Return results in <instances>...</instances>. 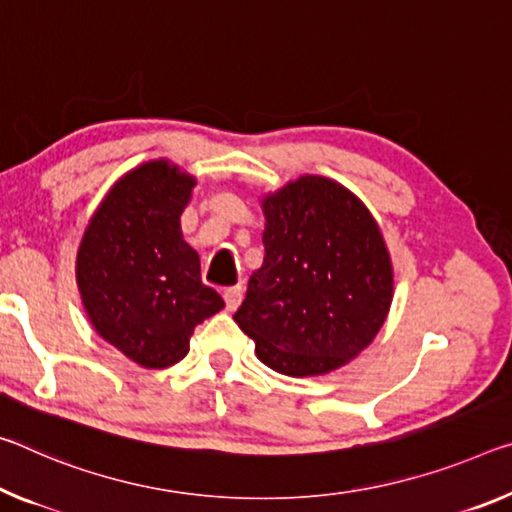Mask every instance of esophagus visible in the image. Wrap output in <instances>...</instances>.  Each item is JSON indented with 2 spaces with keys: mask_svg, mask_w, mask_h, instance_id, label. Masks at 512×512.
<instances>
[{
  "mask_svg": "<svg viewBox=\"0 0 512 512\" xmlns=\"http://www.w3.org/2000/svg\"><path fill=\"white\" fill-rule=\"evenodd\" d=\"M223 298H225V307L227 310H237L239 307V303H241V298H243V289L237 285V287H227L225 291H223Z\"/></svg>",
  "mask_w": 512,
  "mask_h": 512,
  "instance_id": "34e87169",
  "label": "esophagus"
}]
</instances>
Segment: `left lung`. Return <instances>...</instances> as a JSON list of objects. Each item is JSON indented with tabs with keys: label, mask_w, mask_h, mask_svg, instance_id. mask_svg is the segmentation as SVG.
I'll use <instances>...</instances> for the list:
<instances>
[{
	"label": "left lung",
	"mask_w": 512,
	"mask_h": 512,
	"mask_svg": "<svg viewBox=\"0 0 512 512\" xmlns=\"http://www.w3.org/2000/svg\"><path fill=\"white\" fill-rule=\"evenodd\" d=\"M264 264L234 314L266 367L321 376L364 351L387 319L394 273L369 209L342 184L303 175L262 200Z\"/></svg>",
	"instance_id": "1"
}]
</instances>
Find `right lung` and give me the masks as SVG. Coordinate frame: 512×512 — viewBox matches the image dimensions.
I'll return each mask as SVG.
<instances>
[{
  "instance_id": "right-lung-1",
  "label": "right lung",
  "mask_w": 512,
  "mask_h": 512,
  "mask_svg": "<svg viewBox=\"0 0 512 512\" xmlns=\"http://www.w3.org/2000/svg\"><path fill=\"white\" fill-rule=\"evenodd\" d=\"M193 186L166 159L129 170L97 207L77 253L88 319L145 369L180 362L193 328L225 307L202 285L200 257L182 239L180 216Z\"/></svg>"
}]
</instances>
